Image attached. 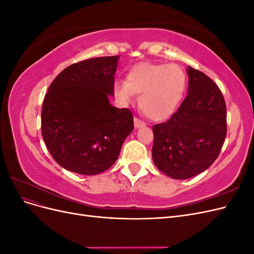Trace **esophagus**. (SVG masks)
Listing matches in <instances>:
<instances>
[{
  "instance_id": "34e87169",
  "label": "esophagus",
  "mask_w": 254,
  "mask_h": 254,
  "mask_svg": "<svg viewBox=\"0 0 254 254\" xmlns=\"http://www.w3.org/2000/svg\"><path fill=\"white\" fill-rule=\"evenodd\" d=\"M143 126H145V123L142 122L140 119L134 118V127H135V128H141V127H143Z\"/></svg>"
}]
</instances>
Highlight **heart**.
<instances>
[{
  "label": "heart",
  "mask_w": 254,
  "mask_h": 254,
  "mask_svg": "<svg viewBox=\"0 0 254 254\" xmlns=\"http://www.w3.org/2000/svg\"><path fill=\"white\" fill-rule=\"evenodd\" d=\"M187 88V75L179 65L143 63L127 73L126 80L115 82L114 93L123 102L140 95L141 111L151 121H163L178 108Z\"/></svg>",
  "instance_id": "b5f03b06"
}]
</instances>
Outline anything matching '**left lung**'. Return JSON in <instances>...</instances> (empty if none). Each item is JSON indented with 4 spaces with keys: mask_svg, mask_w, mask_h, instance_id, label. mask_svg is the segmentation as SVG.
Masks as SVG:
<instances>
[{
    "mask_svg": "<svg viewBox=\"0 0 254 254\" xmlns=\"http://www.w3.org/2000/svg\"><path fill=\"white\" fill-rule=\"evenodd\" d=\"M188 96L172 117L152 126V160L174 179H189L209 168L227 135V107L218 86L189 66Z\"/></svg>",
    "mask_w": 254,
    "mask_h": 254,
    "instance_id": "1",
    "label": "left lung"
}]
</instances>
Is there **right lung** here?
Listing matches in <instances>:
<instances>
[{"label": "right lung", "instance_id": "obj_1", "mask_svg": "<svg viewBox=\"0 0 254 254\" xmlns=\"http://www.w3.org/2000/svg\"><path fill=\"white\" fill-rule=\"evenodd\" d=\"M120 56L96 57L61 71L45 94L41 133L56 162L80 175H97L118 160L133 130L128 108L109 103Z\"/></svg>", "mask_w": 254, "mask_h": 254}]
</instances>
